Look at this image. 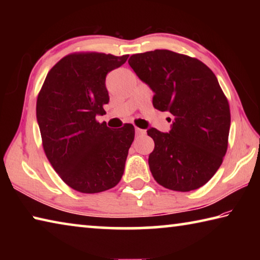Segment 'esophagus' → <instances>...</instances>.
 <instances>
[{
	"label": "esophagus",
	"mask_w": 260,
	"mask_h": 260,
	"mask_svg": "<svg viewBox=\"0 0 260 260\" xmlns=\"http://www.w3.org/2000/svg\"><path fill=\"white\" fill-rule=\"evenodd\" d=\"M135 134L136 135H143L144 134V131L141 129V128H138V127H136V128H135Z\"/></svg>",
	"instance_id": "1"
}]
</instances>
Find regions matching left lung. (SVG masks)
<instances>
[{
    "instance_id": "8db88e82",
    "label": "left lung",
    "mask_w": 260,
    "mask_h": 260,
    "mask_svg": "<svg viewBox=\"0 0 260 260\" xmlns=\"http://www.w3.org/2000/svg\"><path fill=\"white\" fill-rule=\"evenodd\" d=\"M128 64L151 88L153 107L174 119L169 133L147 131L155 142L148 160L152 177L175 191L204 186L226 155L231 127L217 77L201 60L165 49L132 55Z\"/></svg>"
}]
</instances>
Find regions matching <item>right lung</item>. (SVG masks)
Instances as JSON below:
<instances>
[{
  "mask_svg": "<svg viewBox=\"0 0 260 260\" xmlns=\"http://www.w3.org/2000/svg\"><path fill=\"white\" fill-rule=\"evenodd\" d=\"M128 55L77 52L47 74L37 101L43 150L61 180L83 193L113 188L124 174L135 129L109 128L96 120L109 103L105 78Z\"/></svg>",
  "mask_w": 260,
  "mask_h": 260,
  "instance_id": "right-lung-1",
  "label": "right lung"
}]
</instances>
